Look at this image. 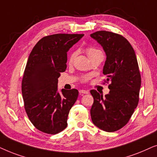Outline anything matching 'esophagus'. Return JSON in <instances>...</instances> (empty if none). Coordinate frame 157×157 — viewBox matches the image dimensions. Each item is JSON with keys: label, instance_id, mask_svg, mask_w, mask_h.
<instances>
[{"label": "esophagus", "instance_id": "obj_1", "mask_svg": "<svg viewBox=\"0 0 157 157\" xmlns=\"http://www.w3.org/2000/svg\"><path fill=\"white\" fill-rule=\"evenodd\" d=\"M79 92H80V94H88L89 93V91L85 90H80Z\"/></svg>", "mask_w": 157, "mask_h": 157}]
</instances>
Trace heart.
I'll use <instances>...</instances> for the list:
<instances>
[{
	"label": "heart",
	"instance_id": "1",
	"mask_svg": "<svg viewBox=\"0 0 157 157\" xmlns=\"http://www.w3.org/2000/svg\"><path fill=\"white\" fill-rule=\"evenodd\" d=\"M86 52H87V56L89 57V58L91 57L92 56L95 55V54H96L101 53V52H100L99 49H95V48H93V47L87 48V49H86ZM75 57V52H73V53L70 54V57H69V62H72V60L74 59Z\"/></svg>",
	"mask_w": 157,
	"mask_h": 157
}]
</instances>
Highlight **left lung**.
I'll use <instances>...</instances> for the list:
<instances>
[{
	"label": "left lung",
	"instance_id": "obj_1",
	"mask_svg": "<svg viewBox=\"0 0 157 157\" xmlns=\"http://www.w3.org/2000/svg\"><path fill=\"white\" fill-rule=\"evenodd\" d=\"M90 36L105 52L103 72L110 82V92L105 96L90 90L94 98L91 119L98 128L113 132L128 123L139 103L141 80L136 56L131 44L121 35L99 31Z\"/></svg>",
	"mask_w": 157,
	"mask_h": 157
}]
</instances>
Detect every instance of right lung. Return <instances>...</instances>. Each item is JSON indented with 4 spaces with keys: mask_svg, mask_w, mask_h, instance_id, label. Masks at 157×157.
Here are the masks:
<instances>
[{
    "mask_svg": "<svg viewBox=\"0 0 157 157\" xmlns=\"http://www.w3.org/2000/svg\"><path fill=\"white\" fill-rule=\"evenodd\" d=\"M84 34L57 33L43 37L29 54L21 90L29 120L49 134L67 126L69 112L78 97L76 89L58 90L60 72L66 70L67 52Z\"/></svg>",
    "mask_w": 157,
    "mask_h": 157,
    "instance_id": "add662e5",
    "label": "right lung"
}]
</instances>
